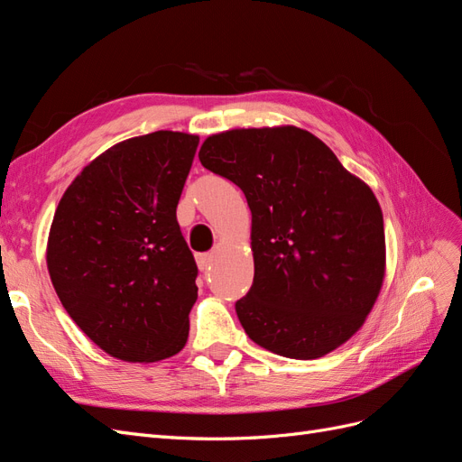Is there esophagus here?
<instances>
[{
    "instance_id": "obj_1",
    "label": "esophagus",
    "mask_w": 462,
    "mask_h": 462,
    "mask_svg": "<svg viewBox=\"0 0 462 462\" xmlns=\"http://www.w3.org/2000/svg\"><path fill=\"white\" fill-rule=\"evenodd\" d=\"M212 262H214V253H204V254L197 256V263H199V268L202 272L209 270V265H212Z\"/></svg>"
}]
</instances>
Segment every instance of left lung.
Instances as JSON below:
<instances>
[{
	"mask_svg": "<svg viewBox=\"0 0 462 462\" xmlns=\"http://www.w3.org/2000/svg\"><path fill=\"white\" fill-rule=\"evenodd\" d=\"M199 158L239 187L253 212L254 282L235 302L248 337L299 360L351 339L385 273L383 216L372 189L297 127L208 136Z\"/></svg>",
	"mask_w": 462,
	"mask_h": 462,
	"instance_id": "1",
	"label": "left lung"
}]
</instances>
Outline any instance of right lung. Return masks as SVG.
Here are the masks:
<instances>
[{"label":"right lung","mask_w":462,"mask_h":462,"mask_svg":"<svg viewBox=\"0 0 462 462\" xmlns=\"http://www.w3.org/2000/svg\"><path fill=\"white\" fill-rule=\"evenodd\" d=\"M199 136L156 131L106 150L55 209L48 270L67 314L107 355L156 362L189 337L199 268L177 204Z\"/></svg>","instance_id":"add662e5"}]
</instances>
